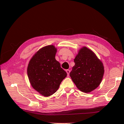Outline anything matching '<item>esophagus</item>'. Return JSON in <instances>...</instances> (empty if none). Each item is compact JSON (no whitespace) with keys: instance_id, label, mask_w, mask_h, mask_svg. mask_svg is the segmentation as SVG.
Returning a JSON list of instances; mask_svg holds the SVG:
<instances>
[{"instance_id":"esophagus-1","label":"esophagus","mask_w":124,"mask_h":124,"mask_svg":"<svg viewBox=\"0 0 124 124\" xmlns=\"http://www.w3.org/2000/svg\"><path fill=\"white\" fill-rule=\"evenodd\" d=\"M70 71L69 70H66V72L67 73V75H68V76H69V73H70Z\"/></svg>"}]
</instances>
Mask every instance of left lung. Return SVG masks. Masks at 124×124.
Returning <instances> with one entry per match:
<instances>
[{"label": "left lung", "instance_id": "obj_1", "mask_svg": "<svg viewBox=\"0 0 124 124\" xmlns=\"http://www.w3.org/2000/svg\"><path fill=\"white\" fill-rule=\"evenodd\" d=\"M74 62L70 76L77 88L84 93L95 89L100 84L104 74L102 62L86 47L79 51Z\"/></svg>", "mask_w": 124, "mask_h": 124}]
</instances>
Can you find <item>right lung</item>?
I'll return each instance as SVG.
<instances>
[{
	"label": "right lung",
	"instance_id": "obj_1",
	"mask_svg": "<svg viewBox=\"0 0 124 124\" xmlns=\"http://www.w3.org/2000/svg\"><path fill=\"white\" fill-rule=\"evenodd\" d=\"M56 52L53 46L43 47L33 56L28 66L30 83L36 91L45 97L50 96L57 91L67 76L55 59Z\"/></svg>",
	"mask_w": 124,
	"mask_h": 124
}]
</instances>
